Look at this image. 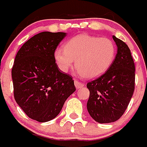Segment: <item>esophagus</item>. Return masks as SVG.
<instances>
[{
	"label": "esophagus",
	"instance_id": "esophagus-1",
	"mask_svg": "<svg viewBox=\"0 0 147 147\" xmlns=\"http://www.w3.org/2000/svg\"><path fill=\"white\" fill-rule=\"evenodd\" d=\"M74 85H75V87H76L77 89L82 88L83 87H84V84H83V83H82L81 82L78 81V80H74Z\"/></svg>",
	"mask_w": 147,
	"mask_h": 147
}]
</instances>
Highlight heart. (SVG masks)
Returning a JSON list of instances; mask_svg holds the SVG:
<instances>
[{
	"mask_svg": "<svg viewBox=\"0 0 147 147\" xmlns=\"http://www.w3.org/2000/svg\"><path fill=\"white\" fill-rule=\"evenodd\" d=\"M115 45L107 37L82 34L70 39L63 49H56L54 58L59 69L67 72L74 65L86 79H94L108 70L114 61Z\"/></svg>",
	"mask_w": 147,
	"mask_h": 147,
	"instance_id": "obj_1",
	"label": "heart"
}]
</instances>
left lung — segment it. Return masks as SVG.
<instances>
[{
    "instance_id": "obj_1",
    "label": "left lung",
    "mask_w": 147,
    "mask_h": 147,
    "mask_svg": "<svg viewBox=\"0 0 147 147\" xmlns=\"http://www.w3.org/2000/svg\"><path fill=\"white\" fill-rule=\"evenodd\" d=\"M117 45L115 58L106 72L87 84L89 114L96 121L111 123L124 113L135 89V63L128 45L113 36Z\"/></svg>"
}]
</instances>
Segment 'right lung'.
<instances>
[{"instance_id": "right-lung-1", "label": "right lung", "mask_w": 147, "mask_h": 147, "mask_svg": "<svg viewBox=\"0 0 147 147\" xmlns=\"http://www.w3.org/2000/svg\"><path fill=\"white\" fill-rule=\"evenodd\" d=\"M64 32L34 35L17 53L11 69L14 97L30 119L46 122L59 113L76 90L72 76L60 72L54 58Z\"/></svg>"}]
</instances>
